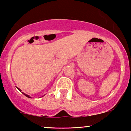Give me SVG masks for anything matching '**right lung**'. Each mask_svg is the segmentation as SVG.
<instances>
[{
	"label": "right lung",
	"instance_id": "add662e5",
	"mask_svg": "<svg viewBox=\"0 0 131 131\" xmlns=\"http://www.w3.org/2000/svg\"><path fill=\"white\" fill-rule=\"evenodd\" d=\"M18 89L19 90H20V92H21V90H20V89H19V88H18ZM22 93H23V95H25V96H27V97H30V96H29V95H26V94H25V93H23V92H22Z\"/></svg>",
	"mask_w": 131,
	"mask_h": 131
}]
</instances>
